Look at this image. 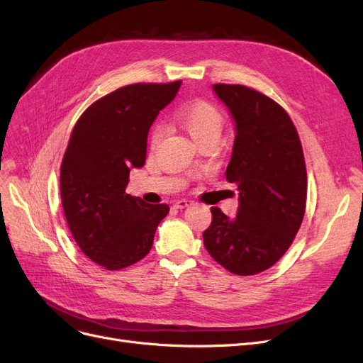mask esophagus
Returning <instances> with one entry per match:
<instances>
[{
  "mask_svg": "<svg viewBox=\"0 0 363 363\" xmlns=\"http://www.w3.org/2000/svg\"><path fill=\"white\" fill-rule=\"evenodd\" d=\"M192 206V201L191 200H186V199H182V200H177L174 203V208H179V211H182V208H186Z\"/></svg>",
  "mask_w": 363,
  "mask_h": 363,
  "instance_id": "1",
  "label": "esophagus"
}]
</instances>
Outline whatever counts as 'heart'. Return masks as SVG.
Segmentation results:
<instances>
[{
    "instance_id": "heart-1",
    "label": "heart",
    "mask_w": 363,
    "mask_h": 363,
    "mask_svg": "<svg viewBox=\"0 0 363 363\" xmlns=\"http://www.w3.org/2000/svg\"><path fill=\"white\" fill-rule=\"evenodd\" d=\"M175 119L184 127L196 144L204 140H218L224 125L223 113L207 101H194L180 107L175 112ZM162 136L163 125L156 124L150 133V145L155 148Z\"/></svg>"
}]
</instances>
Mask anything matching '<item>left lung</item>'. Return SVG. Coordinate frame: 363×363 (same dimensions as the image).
Masks as SVG:
<instances>
[{"mask_svg": "<svg viewBox=\"0 0 363 363\" xmlns=\"http://www.w3.org/2000/svg\"><path fill=\"white\" fill-rule=\"evenodd\" d=\"M235 121V144L225 171L239 191L233 219L212 207L204 247L238 276L271 268L291 247L301 225L307 174L292 119L269 96L242 84H213Z\"/></svg>", "mask_w": 363, "mask_h": 363, "instance_id": "8db88e82", "label": "left lung"}]
</instances>
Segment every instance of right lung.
<instances>
[{"label":"right lung","instance_id":"right-lung-1","mask_svg":"<svg viewBox=\"0 0 363 363\" xmlns=\"http://www.w3.org/2000/svg\"><path fill=\"white\" fill-rule=\"evenodd\" d=\"M182 82L136 83L86 108L72 130L60 167L65 218L77 245L106 269L144 259L167 204H147L125 192L131 168L147 159L150 127Z\"/></svg>","mask_w":363,"mask_h":363}]
</instances>
